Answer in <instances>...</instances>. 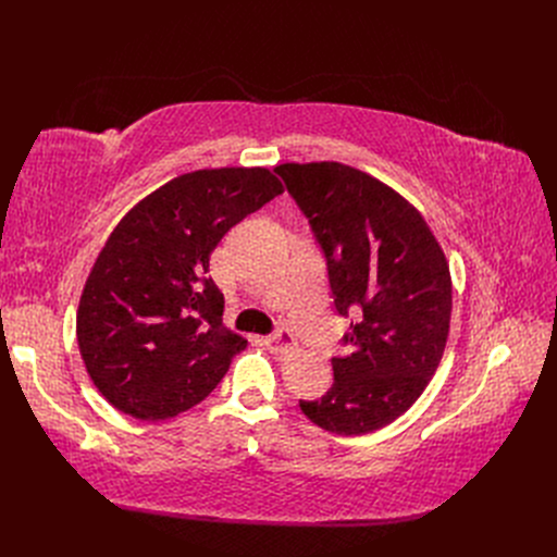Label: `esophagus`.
<instances>
[{
  "label": "esophagus",
  "mask_w": 557,
  "mask_h": 557,
  "mask_svg": "<svg viewBox=\"0 0 557 557\" xmlns=\"http://www.w3.org/2000/svg\"><path fill=\"white\" fill-rule=\"evenodd\" d=\"M263 345H267L271 352H275V355H286L296 347V338L288 330H277L271 336L263 338Z\"/></svg>",
  "instance_id": "34e87169"
}]
</instances>
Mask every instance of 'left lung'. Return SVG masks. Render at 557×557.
<instances>
[{
    "label": "left lung",
    "mask_w": 557,
    "mask_h": 557,
    "mask_svg": "<svg viewBox=\"0 0 557 557\" xmlns=\"http://www.w3.org/2000/svg\"><path fill=\"white\" fill-rule=\"evenodd\" d=\"M275 173L323 250L334 309L352 313L334 384L302 413L320 429L363 435L397 420L443 359L451 318L447 259L411 202L338 162Z\"/></svg>",
    "instance_id": "8db88e82"
}]
</instances>
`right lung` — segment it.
Segmentation results:
<instances>
[{"instance_id":"obj_1","label":"right lung","mask_w":557,"mask_h":557,"mask_svg":"<svg viewBox=\"0 0 557 557\" xmlns=\"http://www.w3.org/2000/svg\"><path fill=\"white\" fill-rule=\"evenodd\" d=\"M280 194L269 169H202L139 200L112 230L83 288L76 338L116 411L158 422L216 388L246 338L223 327L210 255Z\"/></svg>"}]
</instances>
